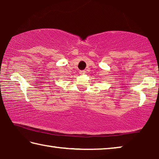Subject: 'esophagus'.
Listing matches in <instances>:
<instances>
[{"label": "esophagus", "instance_id": "34e87169", "mask_svg": "<svg viewBox=\"0 0 159 159\" xmlns=\"http://www.w3.org/2000/svg\"><path fill=\"white\" fill-rule=\"evenodd\" d=\"M79 74H81V75H83L85 74V71H83V70H82V71H79Z\"/></svg>", "mask_w": 159, "mask_h": 159}]
</instances>
